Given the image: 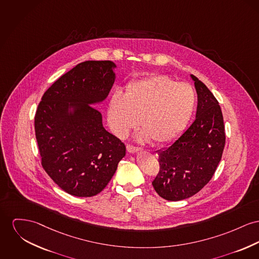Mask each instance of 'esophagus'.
Masks as SVG:
<instances>
[{
    "label": "esophagus",
    "mask_w": 259,
    "mask_h": 259,
    "mask_svg": "<svg viewBox=\"0 0 259 259\" xmlns=\"http://www.w3.org/2000/svg\"><path fill=\"white\" fill-rule=\"evenodd\" d=\"M126 150H127L130 153H137L138 151H140L141 149H140V148H138V147L134 146V145L127 144V145H126Z\"/></svg>",
    "instance_id": "obj_1"
}]
</instances>
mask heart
Returning <instances> with one entry per match:
<instances>
[{"label":"heart","instance_id":"b5f03b06","mask_svg":"<svg viewBox=\"0 0 259 259\" xmlns=\"http://www.w3.org/2000/svg\"><path fill=\"white\" fill-rule=\"evenodd\" d=\"M195 105L196 93L190 83L156 74L130 83L123 96L116 92L108 107V122L115 136L124 138L139 121L140 140L164 145L182 135Z\"/></svg>","mask_w":259,"mask_h":259}]
</instances>
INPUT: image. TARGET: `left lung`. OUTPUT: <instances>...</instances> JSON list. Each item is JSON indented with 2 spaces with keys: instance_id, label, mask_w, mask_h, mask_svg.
<instances>
[{
  "instance_id": "obj_1",
  "label": "left lung",
  "mask_w": 259,
  "mask_h": 259,
  "mask_svg": "<svg viewBox=\"0 0 259 259\" xmlns=\"http://www.w3.org/2000/svg\"><path fill=\"white\" fill-rule=\"evenodd\" d=\"M190 76L197 93L196 118L170 146L157 151L160 169L152 186L170 201L189 198L203 189L221 161L226 141L217 99L202 81Z\"/></svg>"
}]
</instances>
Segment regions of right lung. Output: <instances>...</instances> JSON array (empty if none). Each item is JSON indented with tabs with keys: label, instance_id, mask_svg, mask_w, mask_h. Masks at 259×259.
Here are the masks:
<instances>
[{
	"label": "right lung",
	"instance_id": "obj_1",
	"mask_svg": "<svg viewBox=\"0 0 259 259\" xmlns=\"http://www.w3.org/2000/svg\"><path fill=\"white\" fill-rule=\"evenodd\" d=\"M111 61H87L56 80L35 114V136L45 172L71 195L90 197L105 189L125 155L121 140L104 128L92 105L115 82Z\"/></svg>",
	"mask_w": 259,
	"mask_h": 259
}]
</instances>
